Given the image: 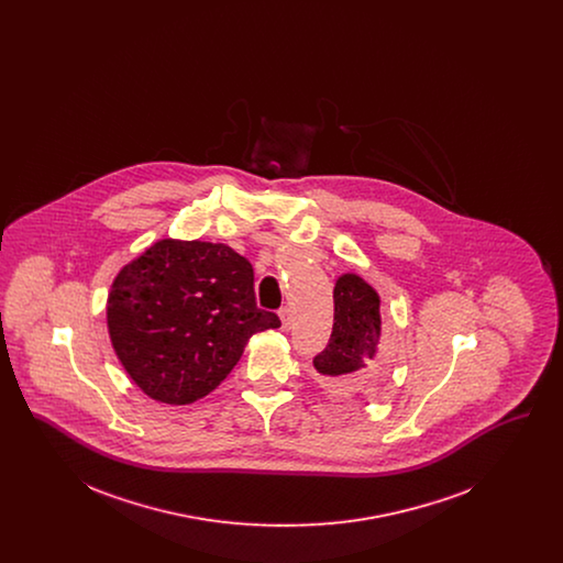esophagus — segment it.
Listing matches in <instances>:
<instances>
[{
  "label": "esophagus",
  "instance_id": "1",
  "mask_svg": "<svg viewBox=\"0 0 563 563\" xmlns=\"http://www.w3.org/2000/svg\"><path fill=\"white\" fill-rule=\"evenodd\" d=\"M278 317H280V322H283V329H285V331H289V329L294 327V314H291V310H289L287 306L280 308Z\"/></svg>",
  "mask_w": 563,
  "mask_h": 563
}]
</instances>
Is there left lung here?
I'll return each instance as SVG.
<instances>
[{"label":"left lung","instance_id":"8db88e82","mask_svg":"<svg viewBox=\"0 0 563 563\" xmlns=\"http://www.w3.org/2000/svg\"><path fill=\"white\" fill-rule=\"evenodd\" d=\"M333 331L327 349L314 356V369L342 395H374L386 372L379 358V295L356 272L338 276L333 289Z\"/></svg>","mask_w":563,"mask_h":563}]
</instances>
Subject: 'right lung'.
I'll return each mask as SVG.
<instances>
[{"label":"right lung","mask_w":563,"mask_h":563,"mask_svg":"<svg viewBox=\"0 0 563 563\" xmlns=\"http://www.w3.org/2000/svg\"><path fill=\"white\" fill-rule=\"evenodd\" d=\"M278 327V317L255 303L249 260L221 242L162 239L109 289L113 352L134 384L166 405L213 393L249 340Z\"/></svg>","instance_id":"1"}]
</instances>
